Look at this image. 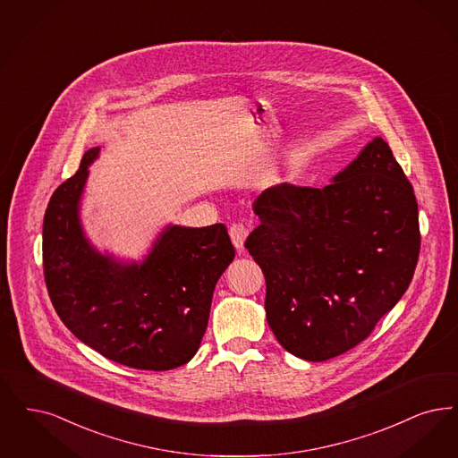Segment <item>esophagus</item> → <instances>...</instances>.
Wrapping results in <instances>:
<instances>
[{
	"label": "esophagus",
	"instance_id": "esophagus-1",
	"mask_svg": "<svg viewBox=\"0 0 458 458\" xmlns=\"http://www.w3.org/2000/svg\"><path fill=\"white\" fill-rule=\"evenodd\" d=\"M249 235V230L245 228V225L242 223H233L230 226V238H232V243L235 245L237 250L243 249V243H245V238Z\"/></svg>",
	"mask_w": 458,
	"mask_h": 458
}]
</instances>
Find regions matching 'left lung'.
<instances>
[{
    "mask_svg": "<svg viewBox=\"0 0 458 458\" xmlns=\"http://www.w3.org/2000/svg\"><path fill=\"white\" fill-rule=\"evenodd\" d=\"M254 213L245 247L266 277L276 339L307 361H326L366 339L403 298L421 237L412 185L382 138L322 189L277 183Z\"/></svg>",
    "mask_w": 458,
    "mask_h": 458,
    "instance_id": "left-lung-1",
    "label": "left lung"
}]
</instances>
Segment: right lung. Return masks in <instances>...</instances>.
I'll list each match as a JSON object with an SVG mask.
<instances>
[{
	"label": "right lung",
	"mask_w": 458,
	"mask_h": 458,
	"mask_svg": "<svg viewBox=\"0 0 458 458\" xmlns=\"http://www.w3.org/2000/svg\"><path fill=\"white\" fill-rule=\"evenodd\" d=\"M90 148L47 204L42 257L47 292L63 324L119 365L165 371L192 360L208 327L213 292L235 259L226 226L166 225L141 262L98 252L80 204Z\"/></svg>",
	"instance_id": "add662e5"
}]
</instances>
